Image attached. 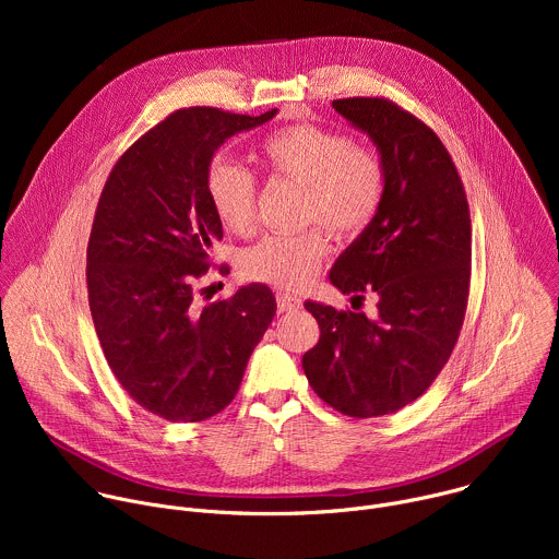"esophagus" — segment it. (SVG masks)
Segmentation results:
<instances>
[{"label": "esophagus", "mask_w": 559, "mask_h": 559, "mask_svg": "<svg viewBox=\"0 0 559 559\" xmlns=\"http://www.w3.org/2000/svg\"><path fill=\"white\" fill-rule=\"evenodd\" d=\"M276 305H278V311H296L300 309V298L294 296V294H287V292H278L276 294Z\"/></svg>", "instance_id": "34e87169"}]
</instances>
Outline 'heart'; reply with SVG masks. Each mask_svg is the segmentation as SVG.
Segmentation results:
<instances>
[{
	"instance_id": "1",
	"label": "heart",
	"mask_w": 559,
	"mask_h": 559,
	"mask_svg": "<svg viewBox=\"0 0 559 559\" xmlns=\"http://www.w3.org/2000/svg\"><path fill=\"white\" fill-rule=\"evenodd\" d=\"M261 162L272 177L302 186V221L321 223L336 238L360 236L376 218L384 199V164L380 154L343 132L300 121L267 134ZM207 199L218 223L246 236L257 223V179L229 162L207 170ZM328 254L321 227L298 234H270L241 257V272L278 289L302 287Z\"/></svg>"
}]
</instances>
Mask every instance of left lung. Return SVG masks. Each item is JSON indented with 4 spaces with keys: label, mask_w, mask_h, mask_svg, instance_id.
<instances>
[{
    "label": "left lung",
    "mask_w": 559,
    "mask_h": 559,
    "mask_svg": "<svg viewBox=\"0 0 559 559\" xmlns=\"http://www.w3.org/2000/svg\"><path fill=\"white\" fill-rule=\"evenodd\" d=\"M376 143L386 186L371 225L338 257L330 281L376 316L305 302L321 338L302 356L318 397L352 418L395 414L447 365L468 300L471 216L462 179L438 134L382 97L332 104Z\"/></svg>",
    "instance_id": "obj_1"
}]
</instances>
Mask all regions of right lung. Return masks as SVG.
I'll return each mask as SVG.
<instances>
[{
  "label": "right lung",
  "instance_id": "obj_1",
  "mask_svg": "<svg viewBox=\"0 0 559 559\" xmlns=\"http://www.w3.org/2000/svg\"><path fill=\"white\" fill-rule=\"evenodd\" d=\"M276 115L194 106L139 136L102 190L86 254L93 323L128 395L170 423L223 412L276 313L267 285L201 302L223 225L207 199L218 145Z\"/></svg>",
  "mask_w": 559,
  "mask_h": 559
}]
</instances>
